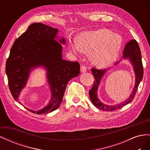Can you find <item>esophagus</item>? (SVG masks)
<instances>
[{
  "mask_svg": "<svg viewBox=\"0 0 150 150\" xmlns=\"http://www.w3.org/2000/svg\"><path fill=\"white\" fill-rule=\"evenodd\" d=\"M81 72H86V71H87V68H86V66H82L81 67Z\"/></svg>",
  "mask_w": 150,
  "mask_h": 150,
  "instance_id": "1",
  "label": "esophagus"
}]
</instances>
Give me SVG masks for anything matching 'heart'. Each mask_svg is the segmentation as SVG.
I'll return each instance as SVG.
<instances>
[{
  "mask_svg": "<svg viewBox=\"0 0 150 150\" xmlns=\"http://www.w3.org/2000/svg\"><path fill=\"white\" fill-rule=\"evenodd\" d=\"M121 36L106 29L88 31L81 34L70 43L75 54L91 52V60L94 65L105 66L114 61L120 52Z\"/></svg>",
  "mask_w": 150,
  "mask_h": 150,
  "instance_id": "1",
  "label": "heart"
}]
</instances>
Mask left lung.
<instances>
[{"mask_svg": "<svg viewBox=\"0 0 150 150\" xmlns=\"http://www.w3.org/2000/svg\"><path fill=\"white\" fill-rule=\"evenodd\" d=\"M122 58L124 59H128L132 65L135 75V83L133 89L129 98L121 103L115 104V105H108V104H104L99 100L98 97V88L101 83L103 77L107 72V70L96 69L95 68L91 69V72L94 77L95 81L91 89L89 91V94L92 103L97 108L102 111H111L116 110L132 101L134 98L136 93H137L138 86L143 79V67L142 61V54H141L139 45L137 40L132 39L126 43L123 52H122ZM119 61L117 62L115 65H117Z\"/></svg>", "mask_w": 150, "mask_h": 150, "instance_id": "8db88e82", "label": "left lung"}]
</instances>
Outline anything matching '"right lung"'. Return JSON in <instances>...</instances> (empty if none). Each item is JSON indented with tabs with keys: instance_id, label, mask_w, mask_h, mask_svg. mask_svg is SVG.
I'll list each match as a JSON object with an SVG mask.
<instances>
[{
	"instance_id": "obj_1",
	"label": "right lung",
	"mask_w": 150,
	"mask_h": 150,
	"mask_svg": "<svg viewBox=\"0 0 150 150\" xmlns=\"http://www.w3.org/2000/svg\"><path fill=\"white\" fill-rule=\"evenodd\" d=\"M59 30L42 23L30 25L24 33L16 40L7 59L6 72L8 86L15 100L19 101L21 92L28 83L30 72L42 67L46 71L51 99L47 105L38 111V115L51 112L59 107L68 82L79 74L78 62L62 59V44L65 38L59 39Z\"/></svg>"
}]
</instances>
